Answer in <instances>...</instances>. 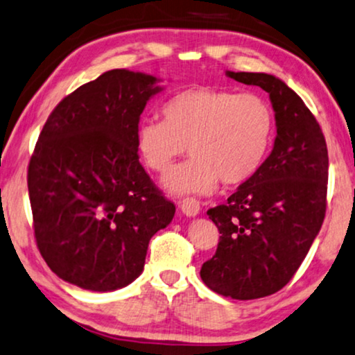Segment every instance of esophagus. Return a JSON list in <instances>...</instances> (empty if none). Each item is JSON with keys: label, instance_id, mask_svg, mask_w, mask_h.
<instances>
[{"label": "esophagus", "instance_id": "esophagus-1", "mask_svg": "<svg viewBox=\"0 0 355 355\" xmlns=\"http://www.w3.org/2000/svg\"><path fill=\"white\" fill-rule=\"evenodd\" d=\"M178 207L185 216L195 217L200 214V201L195 200V198H185V200L178 201Z\"/></svg>", "mask_w": 355, "mask_h": 355}]
</instances>
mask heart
Masks as SVG:
<instances>
[{
    "instance_id": "heart-1",
    "label": "heart",
    "mask_w": 355,
    "mask_h": 355,
    "mask_svg": "<svg viewBox=\"0 0 355 355\" xmlns=\"http://www.w3.org/2000/svg\"><path fill=\"white\" fill-rule=\"evenodd\" d=\"M162 120L136 128L141 157L165 173L188 148L193 157L164 178L173 195H211L222 180L242 185L263 167L274 136V113L261 96L196 86L173 94Z\"/></svg>"
}]
</instances>
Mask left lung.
<instances>
[{
  "label": "left lung",
  "instance_id": "1",
  "mask_svg": "<svg viewBox=\"0 0 355 355\" xmlns=\"http://www.w3.org/2000/svg\"><path fill=\"white\" fill-rule=\"evenodd\" d=\"M225 74L269 94L277 135L259 172L225 205L207 211L220 237L200 274L217 294L253 300L281 291L292 279L320 232L328 149L313 113L284 81L266 73Z\"/></svg>",
  "mask_w": 355,
  "mask_h": 355
}]
</instances>
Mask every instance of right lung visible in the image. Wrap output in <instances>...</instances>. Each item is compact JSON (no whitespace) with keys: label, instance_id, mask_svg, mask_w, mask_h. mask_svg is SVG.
<instances>
[{"label":"right lung","instance_id":"1","mask_svg":"<svg viewBox=\"0 0 355 355\" xmlns=\"http://www.w3.org/2000/svg\"><path fill=\"white\" fill-rule=\"evenodd\" d=\"M159 79L112 69L66 96L27 170L37 247L61 279L110 292L143 272L149 240L175 206L139 164L136 128Z\"/></svg>","mask_w":355,"mask_h":355}]
</instances>
